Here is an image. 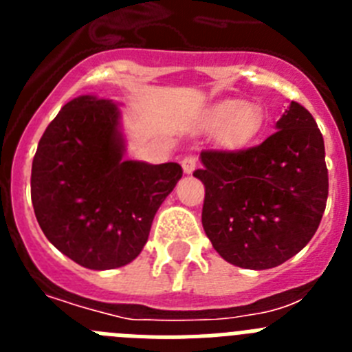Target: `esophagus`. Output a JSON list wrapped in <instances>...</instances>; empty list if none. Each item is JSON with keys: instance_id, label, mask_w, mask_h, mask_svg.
<instances>
[{"instance_id": "esophagus-1", "label": "esophagus", "mask_w": 352, "mask_h": 352, "mask_svg": "<svg viewBox=\"0 0 352 352\" xmlns=\"http://www.w3.org/2000/svg\"><path fill=\"white\" fill-rule=\"evenodd\" d=\"M182 167L186 174L194 173L197 169V157L195 155H185L182 160Z\"/></svg>"}]
</instances>
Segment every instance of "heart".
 Wrapping results in <instances>:
<instances>
[{"instance_id":"obj_1","label":"heart","mask_w":352,"mask_h":352,"mask_svg":"<svg viewBox=\"0 0 352 352\" xmlns=\"http://www.w3.org/2000/svg\"><path fill=\"white\" fill-rule=\"evenodd\" d=\"M214 120L220 125H232V138L243 141L252 138L261 125V118L256 109L248 107L247 102L229 100L223 102L214 111Z\"/></svg>"}]
</instances>
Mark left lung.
Returning a JSON list of instances; mask_svg holds the SVG:
<instances>
[{
  "mask_svg": "<svg viewBox=\"0 0 352 352\" xmlns=\"http://www.w3.org/2000/svg\"><path fill=\"white\" fill-rule=\"evenodd\" d=\"M203 227L227 263L268 270L309 243L328 199L324 141L312 114L291 102L276 132L245 149H204Z\"/></svg>",
  "mask_w": 352,
  "mask_h": 352,
  "instance_id": "left-lung-1",
  "label": "left lung"
}]
</instances>
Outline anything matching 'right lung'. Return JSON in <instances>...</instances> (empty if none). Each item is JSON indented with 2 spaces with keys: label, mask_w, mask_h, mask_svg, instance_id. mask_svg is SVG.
I'll return each instance as SVG.
<instances>
[{
  "label": "right lung",
  "mask_w": 352,
  "mask_h": 352,
  "mask_svg": "<svg viewBox=\"0 0 352 352\" xmlns=\"http://www.w3.org/2000/svg\"><path fill=\"white\" fill-rule=\"evenodd\" d=\"M120 111L79 96L49 123L31 167V201L43 234L89 270L125 266L141 254L155 213L182 166L123 160Z\"/></svg>",
  "instance_id": "right-lung-1"
}]
</instances>
